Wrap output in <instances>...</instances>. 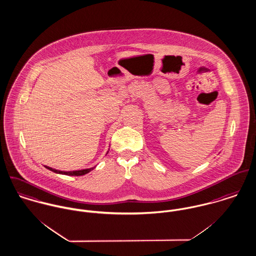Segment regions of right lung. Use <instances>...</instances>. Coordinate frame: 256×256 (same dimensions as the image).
Instances as JSON below:
<instances>
[{"label":"right lung","mask_w":256,"mask_h":256,"mask_svg":"<svg viewBox=\"0 0 256 256\" xmlns=\"http://www.w3.org/2000/svg\"><path fill=\"white\" fill-rule=\"evenodd\" d=\"M46 169L54 172V173H58V174H64V175H70V176H82V175H85L87 173H89L91 170H93V168H89V169H82V170H77V171H60V170H56V169H52L50 167H48L45 166Z\"/></svg>","instance_id":"1"}]
</instances>
